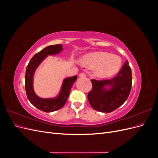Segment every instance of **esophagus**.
<instances>
[{"label": "esophagus", "mask_w": 158, "mask_h": 158, "mask_svg": "<svg viewBox=\"0 0 158 158\" xmlns=\"http://www.w3.org/2000/svg\"><path fill=\"white\" fill-rule=\"evenodd\" d=\"M85 76H86V75H85L84 73H80L79 74V77L80 78H85Z\"/></svg>", "instance_id": "esophagus-1"}]
</instances>
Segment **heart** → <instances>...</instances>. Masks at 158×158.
Returning <instances> with one entry per match:
<instances>
[{"label":"heart","mask_w":158,"mask_h":158,"mask_svg":"<svg viewBox=\"0 0 158 158\" xmlns=\"http://www.w3.org/2000/svg\"><path fill=\"white\" fill-rule=\"evenodd\" d=\"M81 63L89 69H95V75L99 78L111 77L118 71L121 61L117 55L106 52H94L84 55Z\"/></svg>","instance_id":"heart-1"}]
</instances>
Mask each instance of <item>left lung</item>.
Masks as SVG:
<instances>
[{
	"label": "left lung",
	"mask_w": 158,
	"mask_h": 158,
	"mask_svg": "<svg viewBox=\"0 0 158 158\" xmlns=\"http://www.w3.org/2000/svg\"><path fill=\"white\" fill-rule=\"evenodd\" d=\"M92 89L88 93L90 106L98 111L111 113L125 102L132 87V72L126 60L118 74L111 79L92 80Z\"/></svg>",
	"instance_id": "8db88e82"
}]
</instances>
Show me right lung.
I'll use <instances>...</instances> for the list:
<instances>
[{
  "label": "right lung",
  "mask_w": 158,
  "mask_h": 158,
  "mask_svg": "<svg viewBox=\"0 0 158 158\" xmlns=\"http://www.w3.org/2000/svg\"><path fill=\"white\" fill-rule=\"evenodd\" d=\"M63 50V45L60 44L47 47L32 57L26 68L25 88L27 99L33 106L42 111L49 113L63 107L69 96L72 86L77 80V76L64 78L59 93L54 98H43L38 96L35 92L33 89V76L36 69L48 55H57Z\"/></svg>",
  "instance_id": "right-lung-1"
}]
</instances>
